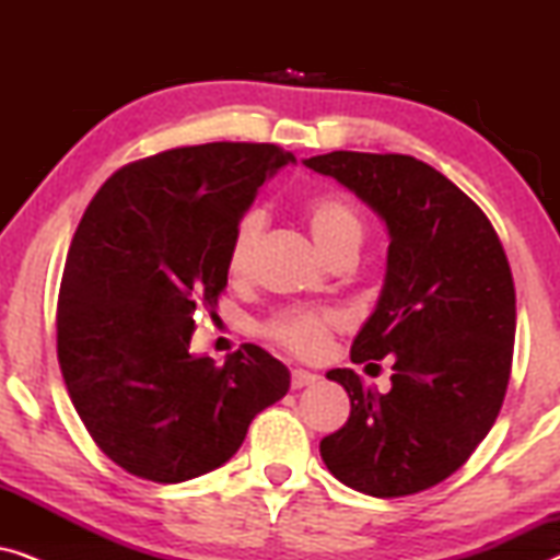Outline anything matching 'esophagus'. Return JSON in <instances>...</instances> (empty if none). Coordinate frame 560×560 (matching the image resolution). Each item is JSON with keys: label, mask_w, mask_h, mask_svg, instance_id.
<instances>
[{"label": "esophagus", "mask_w": 560, "mask_h": 560, "mask_svg": "<svg viewBox=\"0 0 560 560\" xmlns=\"http://www.w3.org/2000/svg\"><path fill=\"white\" fill-rule=\"evenodd\" d=\"M318 380V374H313L308 370H293V374H290V385H293V389H301V387H308L313 385V382Z\"/></svg>", "instance_id": "obj_1"}]
</instances>
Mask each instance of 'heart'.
<instances>
[{
    "instance_id": "obj_1",
    "label": "heart",
    "mask_w": 560,
    "mask_h": 560,
    "mask_svg": "<svg viewBox=\"0 0 560 560\" xmlns=\"http://www.w3.org/2000/svg\"><path fill=\"white\" fill-rule=\"evenodd\" d=\"M305 221H308L311 236L316 247L324 252H334L341 244H359L364 234V224L359 211L341 196H316L305 203ZM265 226V213L252 209L242 213L236 221L232 240L226 249V267L232 275H244L255 255ZM339 326V316L334 311L320 308H293L282 311L267 324V336L280 347L293 351L298 357H318L328 347L331 331Z\"/></svg>"
}]
</instances>
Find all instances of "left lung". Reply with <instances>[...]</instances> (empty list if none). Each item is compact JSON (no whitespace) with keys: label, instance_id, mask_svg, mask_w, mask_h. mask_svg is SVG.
<instances>
[{"label":"left lung","instance_id":"1","mask_svg":"<svg viewBox=\"0 0 560 560\" xmlns=\"http://www.w3.org/2000/svg\"><path fill=\"white\" fill-rule=\"evenodd\" d=\"M303 165L349 188L389 236L385 285L351 362L393 357V387L326 372L351 412L320 458L357 492H423L462 469L502 408L515 343L508 257L479 206L416 158L339 150Z\"/></svg>","mask_w":560,"mask_h":560}]
</instances>
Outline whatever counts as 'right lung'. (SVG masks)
<instances>
[{
    "label": "right lung",
    "mask_w": 560,
    "mask_h": 560,
    "mask_svg": "<svg viewBox=\"0 0 560 560\" xmlns=\"http://www.w3.org/2000/svg\"><path fill=\"white\" fill-rule=\"evenodd\" d=\"M288 163L293 152L257 142L160 152L114 173L75 229L60 372L91 439L135 477L178 485L219 469L290 389L288 366L255 343L224 366L190 351L196 311L226 288L236 221Z\"/></svg>",
    "instance_id": "obj_1"
}]
</instances>
